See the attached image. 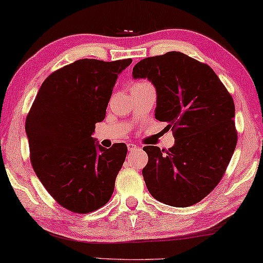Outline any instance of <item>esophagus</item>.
<instances>
[{
    "mask_svg": "<svg viewBox=\"0 0 263 263\" xmlns=\"http://www.w3.org/2000/svg\"><path fill=\"white\" fill-rule=\"evenodd\" d=\"M127 148H128V151H135V150H137V148H138V146H137V145H135V144H127Z\"/></svg>",
    "mask_w": 263,
    "mask_h": 263,
    "instance_id": "34e87169",
    "label": "esophagus"
}]
</instances>
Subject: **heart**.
<instances>
[{
	"label": "heart",
	"instance_id": "1",
	"mask_svg": "<svg viewBox=\"0 0 263 263\" xmlns=\"http://www.w3.org/2000/svg\"><path fill=\"white\" fill-rule=\"evenodd\" d=\"M138 84H142V82H138Z\"/></svg>",
	"mask_w": 263,
	"mask_h": 263
}]
</instances>
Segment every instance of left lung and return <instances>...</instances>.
<instances>
[{"instance_id": "left-lung-1", "label": "left lung", "mask_w": 263, "mask_h": 263, "mask_svg": "<svg viewBox=\"0 0 263 263\" xmlns=\"http://www.w3.org/2000/svg\"><path fill=\"white\" fill-rule=\"evenodd\" d=\"M132 76L154 84L156 119L175 137L166 151L144 147L148 193L171 206L194 205L221 181L236 147L233 98L211 67L181 52L143 59Z\"/></svg>"}]
</instances>
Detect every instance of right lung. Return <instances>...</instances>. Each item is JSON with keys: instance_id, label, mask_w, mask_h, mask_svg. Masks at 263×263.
Wrapping results in <instances>:
<instances>
[{"instance_id": "add662e5", "label": "right lung", "mask_w": 263, "mask_h": 263, "mask_svg": "<svg viewBox=\"0 0 263 263\" xmlns=\"http://www.w3.org/2000/svg\"><path fill=\"white\" fill-rule=\"evenodd\" d=\"M131 59H81L42 82L26 119L31 166L46 190L72 213L87 214L109 201L126 145L105 148L92 135L104 120L119 74Z\"/></svg>"}]
</instances>
